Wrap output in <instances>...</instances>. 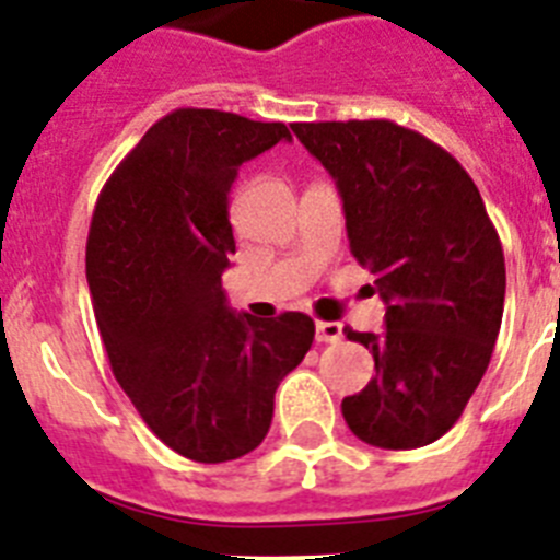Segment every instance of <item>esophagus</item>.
<instances>
[{"instance_id": "esophagus-1", "label": "esophagus", "mask_w": 560, "mask_h": 560, "mask_svg": "<svg viewBox=\"0 0 560 560\" xmlns=\"http://www.w3.org/2000/svg\"><path fill=\"white\" fill-rule=\"evenodd\" d=\"M339 339H342V326L339 323L317 319V342H339Z\"/></svg>"}]
</instances>
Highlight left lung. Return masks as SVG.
Instances as JSON below:
<instances>
[{
  "instance_id": "8db88e82",
  "label": "left lung",
  "mask_w": 560,
  "mask_h": 560,
  "mask_svg": "<svg viewBox=\"0 0 560 560\" xmlns=\"http://www.w3.org/2000/svg\"><path fill=\"white\" fill-rule=\"evenodd\" d=\"M331 172L351 255L385 300V334L346 328L376 376L342 399L357 439L410 451L436 442L479 388L504 314V252L456 158L385 118L291 124Z\"/></svg>"
}]
</instances>
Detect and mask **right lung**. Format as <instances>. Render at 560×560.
I'll return each instance as SVG.
<instances>
[{
  "label": "right lung",
  "mask_w": 560,
  "mask_h": 560,
  "mask_svg": "<svg viewBox=\"0 0 560 560\" xmlns=\"http://www.w3.org/2000/svg\"><path fill=\"white\" fill-rule=\"evenodd\" d=\"M291 141L280 121L180 107L104 184L88 283L113 374L147 428L180 456L221 465L266 439L275 390L314 342V319L234 314L229 192L246 161Z\"/></svg>",
  "instance_id": "right-lung-1"
}]
</instances>
